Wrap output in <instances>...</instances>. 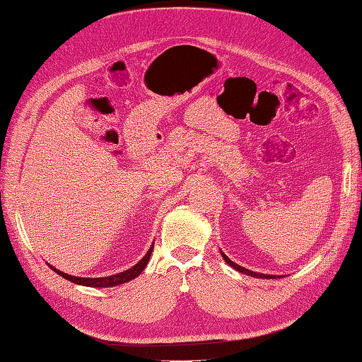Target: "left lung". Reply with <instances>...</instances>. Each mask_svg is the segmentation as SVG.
Returning <instances> with one entry per match:
<instances>
[{"mask_svg":"<svg viewBox=\"0 0 362 362\" xmlns=\"http://www.w3.org/2000/svg\"><path fill=\"white\" fill-rule=\"evenodd\" d=\"M221 254H222V257H223V259L226 261V264H229L231 267H234L235 270H238L240 273H245V275H247V276H254V278H266V279H275V278H279V276H273V275H262V273H257V272H252V270H247V269H245V267H242V266H238V264H235V262H233L231 259H229L223 252L221 250Z\"/></svg>","mask_w":362,"mask_h":362,"instance_id":"left-lung-1","label":"left lung"}]
</instances>
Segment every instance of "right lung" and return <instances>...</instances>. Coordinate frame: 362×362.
<instances>
[{
  "label": "right lung",
  "instance_id": "add662e5",
  "mask_svg": "<svg viewBox=\"0 0 362 362\" xmlns=\"http://www.w3.org/2000/svg\"><path fill=\"white\" fill-rule=\"evenodd\" d=\"M152 249H154V245H152L149 247V250L146 252V255L141 258L137 264L134 267H131L125 272H120L117 273V275H112V276H105V278H76V276H71V275H66V273H63L60 270H57L56 267H52L51 264H48L54 272L59 273L60 276H63L64 279H68L71 282H75V284H80V286H86V287H116V286H120V284H125L131 279L137 278L141 272L145 270L148 261L151 258V254H152Z\"/></svg>",
  "mask_w": 362,
  "mask_h": 362
}]
</instances>
